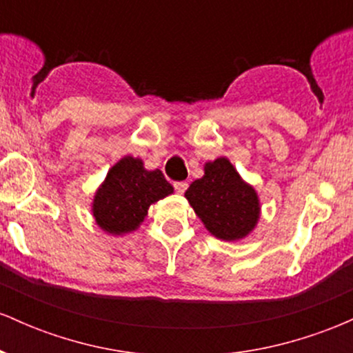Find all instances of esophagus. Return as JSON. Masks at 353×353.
I'll return each instance as SVG.
<instances>
[{
  "mask_svg": "<svg viewBox=\"0 0 353 353\" xmlns=\"http://www.w3.org/2000/svg\"><path fill=\"white\" fill-rule=\"evenodd\" d=\"M174 189H176V192L184 194V192H185V189H188V182H185V181L174 182Z\"/></svg>",
  "mask_w": 353,
  "mask_h": 353,
  "instance_id": "esophagus-1",
  "label": "esophagus"
}]
</instances>
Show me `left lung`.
Instances as JSON below:
<instances>
[{
    "label": "left lung",
    "instance_id": "obj_1",
    "mask_svg": "<svg viewBox=\"0 0 353 353\" xmlns=\"http://www.w3.org/2000/svg\"><path fill=\"white\" fill-rule=\"evenodd\" d=\"M185 199L205 229L222 241L249 236L261 216L257 192L225 157L205 164L204 176L189 185Z\"/></svg>",
    "mask_w": 353,
    "mask_h": 353
}]
</instances>
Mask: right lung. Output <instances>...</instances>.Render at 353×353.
I'll use <instances>...</instances> for the list:
<instances>
[{
  "label": "right lung",
  "instance_id": "obj_1",
  "mask_svg": "<svg viewBox=\"0 0 353 353\" xmlns=\"http://www.w3.org/2000/svg\"><path fill=\"white\" fill-rule=\"evenodd\" d=\"M174 192L164 174L148 171L141 159L125 156L109 169L92 201L96 224L112 236L136 230L149 205Z\"/></svg>",
  "mask_w": 353,
  "mask_h": 353
}]
</instances>
